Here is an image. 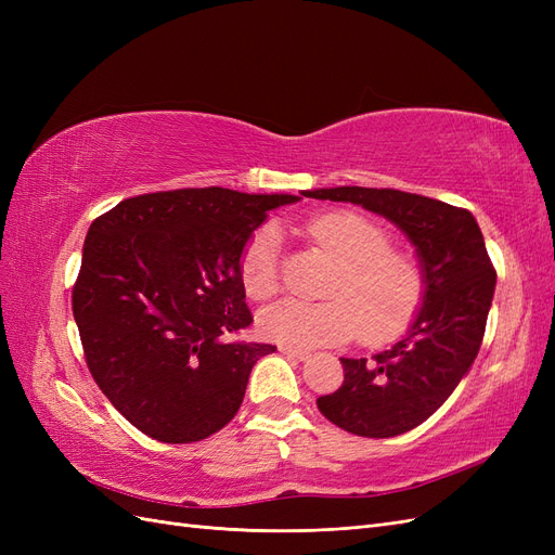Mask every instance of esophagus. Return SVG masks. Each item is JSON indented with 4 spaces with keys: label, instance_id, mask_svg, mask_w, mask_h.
<instances>
[{
    "label": "esophagus",
    "instance_id": "34e87169",
    "mask_svg": "<svg viewBox=\"0 0 555 555\" xmlns=\"http://www.w3.org/2000/svg\"><path fill=\"white\" fill-rule=\"evenodd\" d=\"M280 351L287 359H292V361H308L310 359V351H306V349H296V347H280Z\"/></svg>",
    "mask_w": 555,
    "mask_h": 555
}]
</instances>
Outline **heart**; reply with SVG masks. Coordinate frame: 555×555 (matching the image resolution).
Returning a JSON list of instances; mask_svg holds the SVG:
<instances>
[{"instance_id": "b5f03b06", "label": "heart", "mask_w": 555, "mask_h": 555, "mask_svg": "<svg viewBox=\"0 0 555 555\" xmlns=\"http://www.w3.org/2000/svg\"><path fill=\"white\" fill-rule=\"evenodd\" d=\"M304 236L338 263L324 304L282 300L259 314L263 338L284 347L340 345L361 333L371 345L393 340L405 331L422 304L424 280L418 266L389 249L386 233L371 220L347 210L317 215ZM241 287L251 300L280 292V233L263 227L245 245L238 261Z\"/></svg>"}]
</instances>
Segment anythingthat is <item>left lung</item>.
<instances>
[{
  "label": "left lung",
  "mask_w": 555,
  "mask_h": 555,
  "mask_svg": "<svg viewBox=\"0 0 555 555\" xmlns=\"http://www.w3.org/2000/svg\"><path fill=\"white\" fill-rule=\"evenodd\" d=\"M310 198L345 201L396 224L416 249L422 308L408 333L371 359H340L345 382L317 398L338 428L396 438L424 424L473 367L495 292V271L469 210L400 190L324 188Z\"/></svg>",
  "instance_id": "left-lung-1"
}]
</instances>
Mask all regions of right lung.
Listing matches in <instances>:
<instances>
[{
  "label": "right lung",
  "instance_id": "add662e5",
  "mask_svg": "<svg viewBox=\"0 0 555 555\" xmlns=\"http://www.w3.org/2000/svg\"><path fill=\"white\" fill-rule=\"evenodd\" d=\"M294 194L224 188L133 196L92 222L74 319L99 389L147 438L206 440L236 416L273 345L229 343L251 324L238 261L266 212Z\"/></svg>",
  "mask_w": 555,
  "mask_h": 555
}]
</instances>
